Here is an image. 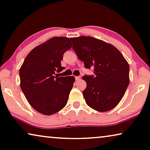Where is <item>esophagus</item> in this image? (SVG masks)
Masks as SVG:
<instances>
[{"label": "esophagus", "mask_w": 150, "mask_h": 150, "mask_svg": "<svg viewBox=\"0 0 150 150\" xmlns=\"http://www.w3.org/2000/svg\"><path fill=\"white\" fill-rule=\"evenodd\" d=\"M80 79H81V77H80V76H76V77H75L76 81H79Z\"/></svg>", "instance_id": "1"}]
</instances>
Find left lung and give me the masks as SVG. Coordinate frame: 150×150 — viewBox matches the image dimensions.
I'll list each match as a JSON object with an SVG mask.
<instances>
[{"mask_svg": "<svg viewBox=\"0 0 150 150\" xmlns=\"http://www.w3.org/2000/svg\"><path fill=\"white\" fill-rule=\"evenodd\" d=\"M73 49L85 67H94L93 75L83 76L87 83L83 95L93 110L113 109L123 97L129 83V65L118 49L90 36L71 38Z\"/></svg>", "mask_w": 150, "mask_h": 150, "instance_id": "left-lung-1", "label": "left lung"}]
</instances>
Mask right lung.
<instances>
[{"mask_svg":"<svg viewBox=\"0 0 150 150\" xmlns=\"http://www.w3.org/2000/svg\"><path fill=\"white\" fill-rule=\"evenodd\" d=\"M71 43L68 38H52L33 48L19 69L22 91L33 108L43 115H54L67 103L75 77H59L56 73L64 69L61 61Z\"/></svg>","mask_w":150,"mask_h":150,"instance_id":"add662e5","label":"right lung"}]
</instances>
